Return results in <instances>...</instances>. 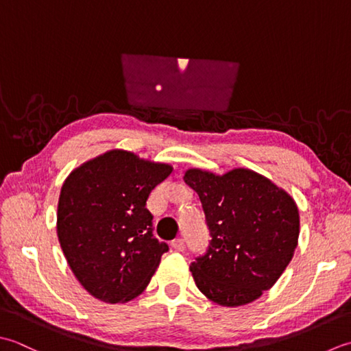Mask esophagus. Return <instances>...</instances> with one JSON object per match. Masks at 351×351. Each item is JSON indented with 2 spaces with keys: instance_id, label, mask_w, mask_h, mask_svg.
Listing matches in <instances>:
<instances>
[{
  "instance_id": "obj_1",
  "label": "esophagus",
  "mask_w": 351,
  "mask_h": 351,
  "mask_svg": "<svg viewBox=\"0 0 351 351\" xmlns=\"http://www.w3.org/2000/svg\"><path fill=\"white\" fill-rule=\"evenodd\" d=\"M173 248L176 250V252H184V248H186V245H184V239H182V238H178V239H174L173 241Z\"/></svg>"
}]
</instances>
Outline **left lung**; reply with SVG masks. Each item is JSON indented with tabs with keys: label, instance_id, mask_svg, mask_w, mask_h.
Instances as JSON below:
<instances>
[{
	"label": "left lung",
	"instance_id": "1",
	"mask_svg": "<svg viewBox=\"0 0 351 351\" xmlns=\"http://www.w3.org/2000/svg\"><path fill=\"white\" fill-rule=\"evenodd\" d=\"M210 230L207 253L191 263L197 288L224 307L254 302L288 267L298 244L295 199L268 177L248 168L217 174L189 168Z\"/></svg>",
	"mask_w": 351,
	"mask_h": 351
}]
</instances>
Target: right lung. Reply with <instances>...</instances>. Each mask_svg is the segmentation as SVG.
<instances>
[{"instance_id": "1", "label": "right lung", "mask_w": 351, "mask_h": 351, "mask_svg": "<svg viewBox=\"0 0 351 351\" xmlns=\"http://www.w3.org/2000/svg\"><path fill=\"white\" fill-rule=\"evenodd\" d=\"M173 173L169 163L109 149L71 171L57 204V238L83 288L106 303L145 291L168 244L153 234L148 195Z\"/></svg>"}]
</instances>
